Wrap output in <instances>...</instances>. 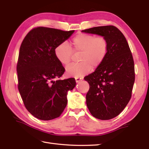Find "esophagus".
Listing matches in <instances>:
<instances>
[{"instance_id": "obj_1", "label": "esophagus", "mask_w": 149, "mask_h": 149, "mask_svg": "<svg viewBox=\"0 0 149 149\" xmlns=\"http://www.w3.org/2000/svg\"><path fill=\"white\" fill-rule=\"evenodd\" d=\"M75 81H76V83H79V82H80L81 81L83 80V78H79V77H75Z\"/></svg>"}]
</instances>
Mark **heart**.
<instances>
[{
	"label": "heart",
	"instance_id": "b5f03b06",
	"mask_svg": "<svg viewBox=\"0 0 149 149\" xmlns=\"http://www.w3.org/2000/svg\"><path fill=\"white\" fill-rule=\"evenodd\" d=\"M74 52H81L78 64H70L66 67L68 76L81 77L91 70L97 68L104 62L108 52V43L105 37L80 33L72 39L71 47L62 43L56 47L54 54L58 61L66 65L70 62Z\"/></svg>",
	"mask_w": 149,
	"mask_h": 149
}]
</instances>
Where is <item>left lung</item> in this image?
Instances as JSON below:
<instances>
[{
  "label": "left lung",
  "mask_w": 149,
  "mask_h": 149,
  "mask_svg": "<svg viewBox=\"0 0 149 149\" xmlns=\"http://www.w3.org/2000/svg\"><path fill=\"white\" fill-rule=\"evenodd\" d=\"M82 32L105 37L108 43L104 62L84 80L90 84L86 99L91 115L100 120L112 119L122 111L131 97L135 74L130 48L121 31L113 26Z\"/></svg>",
  "instance_id": "1"
}]
</instances>
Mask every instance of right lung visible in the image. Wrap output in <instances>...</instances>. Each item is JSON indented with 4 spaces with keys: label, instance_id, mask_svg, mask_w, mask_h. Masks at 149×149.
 Instances as JSON below:
<instances>
[{
    "label": "right lung",
    "instance_id": "right-lung-1",
    "mask_svg": "<svg viewBox=\"0 0 149 149\" xmlns=\"http://www.w3.org/2000/svg\"><path fill=\"white\" fill-rule=\"evenodd\" d=\"M74 31L38 27L22 42L17 66L18 90L26 109L42 120L58 118L67 104V94L75 86L74 78L55 81L65 69L56 59V47Z\"/></svg>",
    "mask_w": 149,
    "mask_h": 149
}]
</instances>
